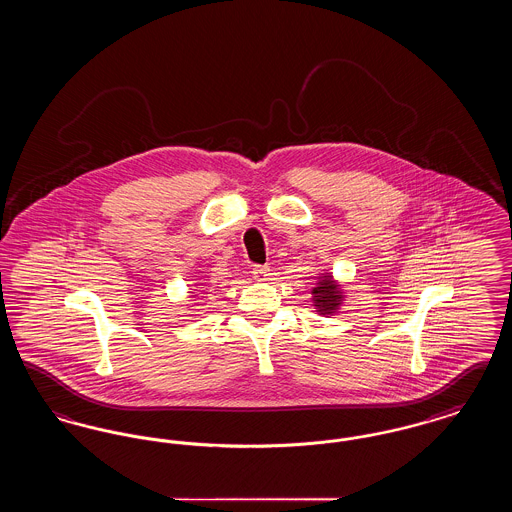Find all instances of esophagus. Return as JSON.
I'll list each match as a JSON object with an SVG mask.
<instances>
[{
  "label": "esophagus",
  "instance_id": "obj_1",
  "mask_svg": "<svg viewBox=\"0 0 512 512\" xmlns=\"http://www.w3.org/2000/svg\"><path fill=\"white\" fill-rule=\"evenodd\" d=\"M253 278L257 282H267L268 278H270V268L267 265H257V267L253 268Z\"/></svg>",
  "mask_w": 512,
  "mask_h": 512
}]
</instances>
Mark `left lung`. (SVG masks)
<instances>
[{
	"label": "left lung",
	"mask_w": 512,
	"mask_h": 512,
	"mask_svg": "<svg viewBox=\"0 0 512 512\" xmlns=\"http://www.w3.org/2000/svg\"><path fill=\"white\" fill-rule=\"evenodd\" d=\"M340 286L336 284V280L326 272L324 276H320L317 288L313 290V301L320 315H334L340 309L343 295H341Z\"/></svg>",
	"instance_id": "obj_1"
}]
</instances>
